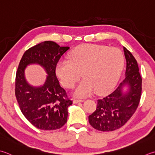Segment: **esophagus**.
Instances as JSON below:
<instances>
[{
    "instance_id": "obj_1",
    "label": "esophagus",
    "mask_w": 155,
    "mask_h": 155,
    "mask_svg": "<svg viewBox=\"0 0 155 155\" xmlns=\"http://www.w3.org/2000/svg\"><path fill=\"white\" fill-rule=\"evenodd\" d=\"M84 100L83 99H74L73 101L74 104H78V103H81V102H83Z\"/></svg>"
}]
</instances>
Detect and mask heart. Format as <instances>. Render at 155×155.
<instances>
[{
	"instance_id": "heart-1",
	"label": "heart",
	"mask_w": 155,
	"mask_h": 155,
	"mask_svg": "<svg viewBox=\"0 0 155 155\" xmlns=\"http://www.w3.org/2000/svg\"><path fill=\"white\" fill-rule=\"evenodd\" d=\"M123 53L115 47L84 44L76 47L69 54V60L60 61L56 74L64 86L68 89L83 76L85 78L76 88L74 94L87 96L94 91L103 93L113 87L122 71Z\"/></svg>"
}]
</instances>
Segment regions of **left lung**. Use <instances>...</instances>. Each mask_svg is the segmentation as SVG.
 Instances as JSON below:
<instances>
[{
  "instance_id": "left-lung-1",
  "label": "left lung",
  "mask_w": 155,
  "mask_h": 155,
  "mask_svg": "<svg viewBox=\"0 0 155 155\" xmlns=\"http://www.w3.org/2000/svg\"><path fill=\"white\" fill-rule=\"evenodd\" d=\"M126 60L125 77L113 92L97 100L96 110L89 116L93 128L110 132L121 128L134 114L140 102L142 78L138 63L130 51L124 47Z\"/></svg>"
}]
</instances>
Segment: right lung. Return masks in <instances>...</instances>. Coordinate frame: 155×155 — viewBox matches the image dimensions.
I'll list each match as a JSON object with an SVG mask.
<instances>
[{"label":"right lung","instance_id":"1","mask_svg":"<svg viewBox=\"0 0 155 155\" xmlns=\"http://www.w3.org/2000/svg\"><path fill=\"white\" fill-rule=\"evenodd\" d=\"M68 46L45 41L27 50L22 56L15 80V95L19 108L26 119L36 128L57 130L67 122L68 108L72 104L66 99L65 90L60 87L56 76L58 62ZM41 66L47 75L43 85L33 86L25 78L27 65Z\"/></svg>","mask_w":155,"mask_h":155}]
</instances>
